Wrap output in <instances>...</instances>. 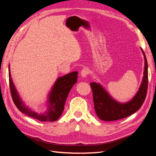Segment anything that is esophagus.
Instances as JSON below:
<instances>
[{
  "label": "esophagus",
  "mask_w": 156,
  "mask_h": 156,
  "mask_svg": "<svg viewBox=\"0 0 156 156\" xmlns=\"http://www.w3.org/2000/svg\"><path fill=\"white\" fill-rule=\"evenodd\" d=\"M88 73H89V70L87 68H83L81 72V76L83 78L86 77Z\"/></svg>",
  "instance_id": "34e87169"
}]
</instances>
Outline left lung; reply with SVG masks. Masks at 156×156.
<instances>
[{
	"instance_id": "8db88e82",
	"label": "left lung",
	"mask_w": 156,
	"mask_h": 156,
	"mask_svg": "<svg viewBox=\"0 0 156 156\" xmlns=\"http://www.w3.org/2000/svg\"><path fill=\"white\" fill-rule=\"evenodd\" d=\"M140 50L144 59V75L139 90L129 101H117L100 83L92 82L90 84L92 90L94 108L101 120L115 121L124 119L137 111L143 104L148 88V63L144 51L141 48Z\"/></svg>"
}]
</instances>
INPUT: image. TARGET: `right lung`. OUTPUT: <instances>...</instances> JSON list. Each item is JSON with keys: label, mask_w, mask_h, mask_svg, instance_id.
I'll return each mask as SVG.
<instances>
[{"label": "right lung", "mask_w": 156, "mask_h": 156, "mask_svg": "<svg viewBox=\"0 0 156 156\" xmlns=\"http://www.w3.org/2000/svg\"><path fill=\"white\" fill-rule=\"evenodd\" d=\"M8 67L12 97L18 109L23 114L41 122H55L58 120L62 114L65 102L69 91L77 81L78 72H73L57 78L48 94L47 109L43 112H39L27 106L23 101L12 81L10 64Z\"/></svg>", "instance_id": "obj_1"}]
</instances>
